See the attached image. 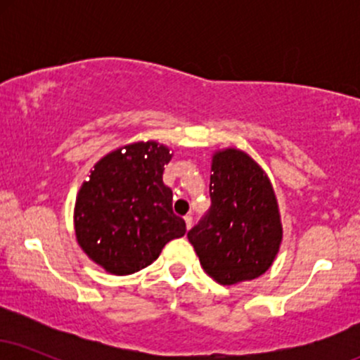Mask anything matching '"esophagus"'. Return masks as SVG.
I'll use <instances>...</instances> for the list:
<instances>
[{
	"label": "esophagus",
	"mask_w": 360,
	"mask_h": 360,
	"mask_svg": "<svg viewBox=\"0 0 360 360\" xmlns=\"http://www.w3.org/2000/svg\"><path fill=\"white\" fill-rule=\"evenodd\" d=\"M184 221H186V229H191V225H193V217L191 214H186L184 217Z\"/></svg>",
	"instance_id": "34e87169"
}]
</instances>
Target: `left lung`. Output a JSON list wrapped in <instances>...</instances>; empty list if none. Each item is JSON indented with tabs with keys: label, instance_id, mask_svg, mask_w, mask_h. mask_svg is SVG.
<instances>
[{
	"label": "left lung",
	"instance_id": "obj_1",
	"mask_svg": "<svg viewBox=\"0 0 360 360\" xmlns=\"http://www.w3.org/2000/svg\"><path fill=\"white\" fill-rule=\"evenodd\" d=\"M210 198L208 213L188 232L206 274L223 286L262 276L283 242L278 200L264 169L238 148L217 150Z\"/></svg>",
	"mask_w": 360,
	"mask_h": 360
}]
</instances>
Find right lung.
<instances>
[{"label":"right lung","instance_id":"right-lung-1","mask_svg":"<svg viewBox=\"0 0 360 360\" xmlns=\"http://www.w3.org/2000/svg\"><path fill=\"white\" fill-rule=\"evenodd\" d=\"M169 147L128 143L94 164L74 206V230L84 254L115 276L150 266L164 245L186 233L162 181Z\"/></svg>","mask_w":360,"mask_h":360}]
</instances>
